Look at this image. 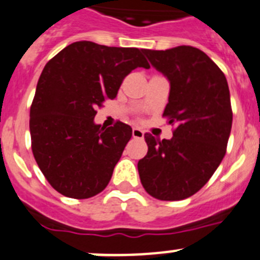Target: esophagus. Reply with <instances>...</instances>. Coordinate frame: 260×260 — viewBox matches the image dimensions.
<instances>
[{
    "mask_svg": "<svg viewBox=\"0 0 260 260\" xmlns=\"http://www.w3.org/2000/svg\"><path fill=\"white\" fill-rule=\"evenodd\" d=\"M133 138H135V139H143L144 132L142 130V128L134 127L133 128Z\"/></svg>",
    "mask_w": 260,
    "mask_h": 260,
    "instance_id": "esophagus-1",
    "label": "esophagus"
}]
</instances>
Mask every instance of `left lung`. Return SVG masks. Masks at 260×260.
Wrapping results in <instances>:
<instances>
[{"mask_svg":"<svg viewBox=\"0 0 260 260\" xmlns=\"http://www.w3.org/2000/svg\"><path fill=\"white\" fill-rule=\"evenodd\" d=\"M143 52L171 83L162 116L176 128L172 139L144 135L148 152L138 162V172L151 197L182 201L208 182L226 152L233 119L228 82L198 48Z\"/></svg>","mask_w":260,"mask_h":260,"instance_id":"obj_1","label":"left lung"}]
</instances>
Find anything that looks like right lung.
I'll list each match as a JSON object with an SVG mask.
<instances>
[{"label":"right lung","instance_id":"add662e5","mask_svg":"<svg viewBox=\"0 0 260 260\" xmlns=\"http://www.w3.org/2000/svg\"><path fill=\"white\" fill-rule=\"evenodd\" d=\"M142 52L77 41L45 65L29 110V133L36 162L59 194L87 199L109 183L133 130L119 121L96 125V108L116 98L134 69H150Z\"/></svg>","mask_w":260,"mask_h":260}]
</instances>
